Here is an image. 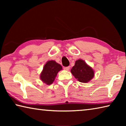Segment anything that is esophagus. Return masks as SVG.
<instances>
[{"label": "esophagus", "instance_id": "esophagus-1", "mask_svg": "<svg viewBox=\"0 0 126 126\" xmlns=\"http://www.w3.org/2000/svg\"><path fill=\"white\" fill-rule=\"evenodd\" d=\"M69 69H70L69 66H68V67H65L64 68V69L66 70V71H69Z\"/></svg>", "mask_w": 126, "mask_h": 126}]
</instances>
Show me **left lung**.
Wrapping results in <instances>:
<instances>
[{"label": "left lung", "instance_id": "left-lung-1", "mask_svg": "<svg viewBox=\"0 0 126 126\" xmlns=\"http://www.w3.org/2000/svg\"><path fill=\"white\" fill-rule=\"evenodd\" d=\"M71 71L74 77L82 83L88 82L93 78L94 74L92 68L82 59L76 61L75 65Z\"/></svg>", "mask_w": 126, "mask_h": 126}]
</instances>
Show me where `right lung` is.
<instances>
[{"mask_svg": "<svg viewBox=\"0 0 126 126\" xmlns=\"http://www.w3.org/2000/svg\"><path fill=\"white\" fill-rule=\"evenodd\" d=\"M62 69L59 64L54 61H49L44 66L40 74V79L46 84L49 85L54 82L58 72Z\"/></svg>", "mask_w": 126, "mask_h": 126, "instance_id": "right-lung-1", "label": "right lung"}]
</instances>
